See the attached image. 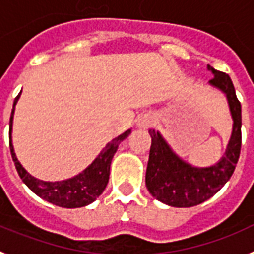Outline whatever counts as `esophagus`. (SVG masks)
Listing matches in <instances>:
<instances>
[{"mask_svg": "<svg viewBox=\"0 0 254 254\" xmlns=\"http://www.w3.org/2000/svg\"><path fill=\"white\" fill-rule=\"evenodd\" d=\"M152 123H153V121L152 119H142L141 122L139 123V126L140 127H141V128H148V127H149V126H152Z\"/></svg>", "mask_w": 254, "mask_h": 254, "instance_id": "esophagus-1", "label": "esophagus"}]
</instances>
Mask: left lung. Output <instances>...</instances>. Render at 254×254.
I'll return each mask as SVG.
<instances>
[{
  "label": "left lung",
  "mask_w": 254,
  "mask_h": 254,
  "mask_svg": "<svg viewBox=\"0 0 254 254\" xmlns=\"http://www.w3.org/2000/svg\"><path fill=\"white\" fill-rule=\"evenodd\" d=\"M214 77L209 84L227 97L234 128L222 160L210 167H193L171 150L160 132L150 129L152 145L146 167L145 184L153 197L175 207H190L213 197L234 174L242 149V105L236 97L231 77L207 64Z\"/></svg>",
  "instance_id": "obj_1"
}]
</instances>
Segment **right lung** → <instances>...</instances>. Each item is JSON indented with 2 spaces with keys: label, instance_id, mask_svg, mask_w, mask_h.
Masks as SVG:
<instances>
[{
  "label": "right lung",
  "instance_id": "add662e5",
  "mask_svg": "<svg viewBox=\"0 0 254 254\" xmlns=\"http://www.w3.org/2000/svg\"><path fill=\"white\" fill-rule=\"evenodd\" d=\"M19 96H20V93L16 96L14 105H12L11 117H10L9 140L12 161H14V165H15L20 179L24 182V184L32 190L33 193H36L39 197L45 201H49L57 206L74 209V207L85 206V205L93 202L108 186L109 175H110V163H112L113 157L118 149L121 141H123L131 133V129H127L125 133L115 137L112 142H109L108 145L104 148V150L98 154L97 158L83 173H80L76 177L62 180V182L39 180L32 175H29L26 170L23 169V166L16 158L11 144L12 117H14V110H15V105L19 100Z\"/></svg>",
  "mask_w": 254,
  "mask_h": 254
}]
</instances>
